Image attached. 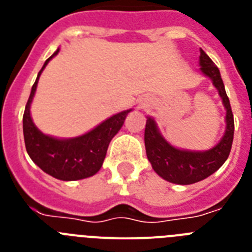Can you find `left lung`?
Returning <instances> with one entry per match:
<instances>
[{"mask_svg": "<svg viewBox=\"0 0 252 252\" xmlns=\"http://www.w3.org/2000/svg\"><path fill=\"white\" fill-rule=\"evenodd\" d=\"M201 70L212 79L213 84L221 95L222 102L226 108V132L217 145L207 151H187L171 146L164 140L158 131L157 125L153 119L148 117L145 126V149L149 161L153 169L162 179L174 184H193L206 179L216 170L223 165L233 141V113L231 110L230 99L226 94L224 84L221 74L212 59L201 49L199 55Z\"/></svg>", "mask_w": 252, "mask_h": 252, "instance_id": "8db88e82", "label": "left lung"}]
</instances>
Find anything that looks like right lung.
<instances>
[{
  "label": "right lung",
  "mask_w": 252,
  "mask_h": 252,
  "mask_svg": "<svg viewBox=\"0 0 252 252\" xmlns=\"http://www.w3.org/2000/svg\"><path fill=\"white\" fill-rule=\"evenodd\" d=\"M58 51L59 49L46 59L31 88L30 97L26 103L22 119L26 151L31 160L51 177L60 180L84 179L94 175L101 169L111 140L122 127L125 119L131 110L112 116L92 131L74 139L59 140L40 132L31 120L30 104L36 91L40 74L49 60L58 54Z\"/></svg>",
  "instance_id": "add662e5"
}]
</instances>
